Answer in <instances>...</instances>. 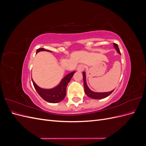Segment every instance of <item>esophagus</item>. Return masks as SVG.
Returning a JSON list of instances; mask_svg holds the SVG:
<instances>
[{
    "label": "esophagus",
    "mask_w": 146,
    "mask_h": 146,
    "mask_svg": "<svg viewBox=\"0 0 146 146\" xmlns=\"http://www.w3.org/2000/svg\"><path fill=\"white\" fill-rule=\"evenodd\" d=\"M84 69H85V66H84L83 64H80L77 67V70H78V72H82L83 70H84Z\"/></svg>",
    "instance_id": "obj_1"
}]
</instances>
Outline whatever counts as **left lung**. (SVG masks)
<instances>
[{"instance_id":"1","label":"left lung","mask_w":146,"mask_h":146,"mask_svg":"<svg viewBox=\"0 0 146 146\" xmlns=\"http://www.w3.org/2000/svg\"><path fill=\"white\" fill-rule=\"evenodd\" d=\"M114 48H116V50L118 52V54H121L120 50L118 47V45L116 43L113 44ZM83 85H84V88H85V94L89 97V98L91 99H104L107 98V96H110L112 92H113L114 90L113 91H111L110 92H96L94 91H92L90 90V89L88 86H87L86 82V74L85 72H83Z\"/></svg>"}]
</instances>
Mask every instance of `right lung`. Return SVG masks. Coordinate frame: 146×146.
<instances>
[{"label": "right lung", "instance_id": "add662e5", "mask_svg": "<svg viewBox=\"0 0 146 146\" xmlns=\"http://www.w3.org/2000/svg\"><path fill=\"white\" fill-rule=\"evenodd\" d=\"M40 51H47L51 52L48 50L45 49L44 48H39L36 50V54ZM75 71L68 74L61 80L58 86L56 87L52 88V89H42V88L39 87L34 81L32 80L33 84V86L36 90L38 94L40 96L41 98L48 102L49 103H58L59 102L63 100L65 98L66 94V87H67L68 84L70 82V79L74 76Z\"/></svg>", "mask_w": 146, "mask_h": 146}]
</instances>
